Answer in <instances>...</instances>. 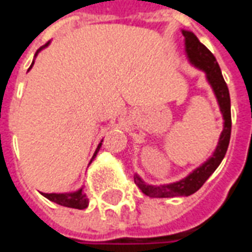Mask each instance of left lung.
<instances>
[{"label": "left lung", "instance_id": "left-lung-1", "mask_svg": "<svg viewBox=\"0 0 252 252\" xmlns=\"http://www.w3.org/2000/svg\"><path fill=\"white\" fill-rule=\"evenodd\" d=\"M183 35L186 39V53L189 63L195 65L198 69L206 73V79L212 86L213 91L216 94L220 110L224 117V129L220 135L217 147L213 153V156L202 163L199 168H196L192 173L187 177L181 179L172 184H163V186H150L146 184L138 175L135 176V184L138 186L142 192L151 198H173V196H188L196 192L205 181L213 175V172L218 168V165L224 159L230 139V128H232V119H230V96L228 86L225 83L220 65L217 60L213 56V53L207 47L200 43L196 35L191 31L183 30Z\"/></svg>", "mask_w": 252, "mask_h": 252}]
</instances>
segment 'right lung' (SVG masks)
<instances>
[{"label": "right lung", "mask_w": 252, "mask_h": 252, "mask_svg": "<svg viewBox=\"0 0 252 252\" xmlns=\"http://www.w3.org/2000/svg\"><path fill=\"white\" fill-rule=\"evenodd\" d=\"M50 42H47L46 45H43V46L38 49V52L35 53V57L38 56V53L42 50V49H45V47L49 45ZM32 65H34V61H32V64L30 66V69L32 68ZM102 146V140L101 143L98 144V147H96L95 153H94V156L91 158V161L90 163L93 162V159L95 158L96 154H98V151L101 149ZM45 198H47L49 200H52L54 203H57V205L65 206V207H71V209H79V210H83L86 209L87 206H89V198L86 196V193H84L83 188H80V189H77L75 192H66V193H42Z\"/></svg>", "instance_id": "add662e5"}]
</instances>
